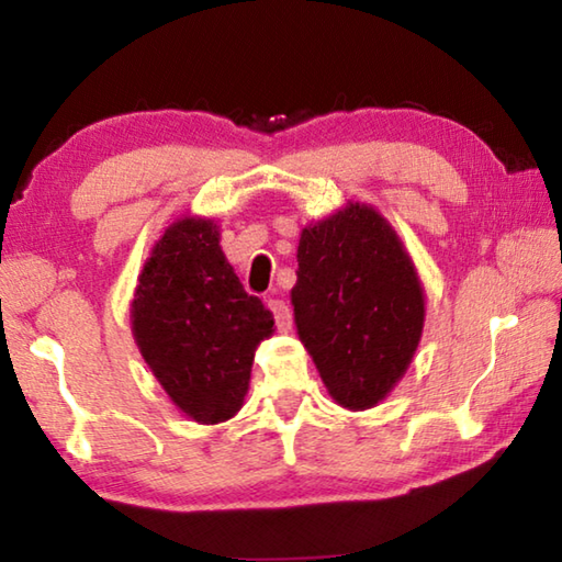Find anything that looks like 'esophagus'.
I'll use <instances>...</instances> for the list:
<instances>
[{
	"label": "esophagus",
	"instance_id": "esophagus-1",
	"mask_svg": "<svg viewBox=\"0 0 562 562\" xmlns=\"http://www.w3.org/2000/svg\"><path fill=\"white\" fill-rule=\"evenodd\" d=\"M270 310H272V315H274V322H278V329L280 331L292 329V310L288 307V302H284V300H270Z\"/></svg>",
	"mask_w": 562,
	"mask_h": 562
}]
</instances>
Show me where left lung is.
<instances>
[{
    "label": "left lung",
    "mask_w": 562,
    "mask_h": 562,
    "mask_svg": "<svg viewBox=\"0 0 562 562\" xmlns=\"http://www.w3.org/2000/svg\"><path fill=\"white\" fill-rule=\"evenodd\" d=\"M292 288L294 325L327 392L372 408L412 364L424 329V288L386 217L372 205L307 225Z\"/></svg>",
    "instance_id": "obj_1"
}]
</instances>
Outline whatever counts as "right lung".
Instances as JSON below:
<instances>
[{
	"instance_id": "add662e5",
	"label": "right lung",
	"mask_w": 562,
	"mask_h": 562,
	"mask_svg": "<svg viewBox=\"0 0 562 562\" xmlns=\"http://www.w3.org/2000/svg\"><path fill=\"white\" fill-rule=\"evenodd\" d=\"M133 339L180 412L221 424L240 412L272 312L247 294L207 217H180L154 245L131 302Z\"/></svg>"
}]
</instances>
